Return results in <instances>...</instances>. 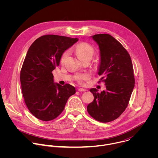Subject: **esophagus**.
Instances as JSON below:
<instances>
[{"mask_svg": "<svg viewBox=\"0 0 158 158\" xmlns=\"http://www.w3.org/2000/svg\"><path fill=\"white\" fill-rule=\"evenodd\" d=\"M85 91H86L85 89H82V88H79L78 89V91H79V92H85Z\"/></svg>", "mask_w": 158, "mask_h": 158, "instance_id": "1", "label": "esophagus"}]
</instances>
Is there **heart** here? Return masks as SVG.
<instances>
[{"instance_id":"1","label":"heart","mask_w":158,"mask_h":158,"mask_svg":"<svg viewBox=\"0 0 158 158\" xmlns=\"http://www.w3.org/2000/svg\"><path fill=\"white\" fill-rule=\"evenodd\" d=\"M76 51L77 56L81 60H84L87 58H92L94 54L95 50L92 45L87 42H82L78 44L76 47ZM69 54V51H65L62 55L60 61L62 62L67 57ZM89 78V75L85 74H79L76 77V80L81 84L83 83V81L87 80Z\"/></svg>"}]
</instances>
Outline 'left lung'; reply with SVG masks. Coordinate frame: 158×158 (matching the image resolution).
Masks as SVG:
<instances>
[{
  "instance_id": "1",
  "label": "left lung",
  "mask_w": 158,
  "mask_h": 158,
  "mask_svg": "<svg viewBox=\"0 0 158 158\" xmlns=\"http://www.w3.org/2000/svg\"><path fill=\"white\" fill-rule=\"evenodd\" d=\"M93 39L99 48L98 74L102 76L100 80L104 82L106 90L99 93L95 88L90 89L94 99L87 110L96 121L108 123L119 118L129 104L135 83L133 66L128 52L115 38L99 34Z\"/></svg>"
}]
</instances>
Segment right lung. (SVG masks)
I'll list each match as a JSON object with an SVG mask.
<instances>
[{
  "instance_id": "right-lung-1",
  "label": "right lung",
  "mask_w": 158,
  "mask_h": 158,
  "mask_svg": "<svg viewBox=\"0 0 158 158\" xmlns=\"http://www.w3.org/2000/svg\"><path fill=\"white\" fill-rule=\"evenodd\" d=\"M78 40L77 38L44 35L30 46L20 74L24 102L36 118L49 121L59 116L70 96L76 93L69 84L54 83L52 72L59 65L64 52Z\"/></svg>"
}]
</instances>
